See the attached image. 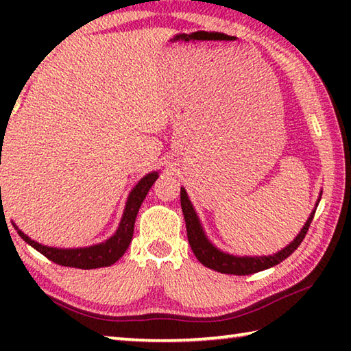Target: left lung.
Instances as JSON below:
<instances>
[{"label": "left lung", "instance_id": "8db88e82", "mask_svg": "<svg viewBox=\"0 0 351 351\" xmlns=\"http://www.w3.org/2000/svg\"><path fill=\"white\" fill-rule=\"evenodd\" d=\"M320 197H322V192L319 193V198L316 201V206L311 210L310 217H308L306 223L304 228L300 229V232L297 234L295 239L289 243V245L285 246L280 251L271 255H235L224 252L221 249H218L213 243L209 240V237L206 235L203 224L199 221V217L192 201L189 199V195L186 189L181 187V207L184 213V219H186V228H187V239L189 245L192 247L195 257L199 260V263H203L207 268L213 271L221 272V274H234V276H249L254 274V272L265 271L268 268H272L288 258L291 254H293L297 247L300 246V243L304 241L306 230L310 228L313 221L314 212H316Z\"/></svg>", "mask_w": 351, "mask_h": 351}]
</instances>
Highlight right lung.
<instances>
[{
    "label": "right lung",
    "mask_w": 351,
    "mask_h": 351,
    "mask_svg": "<svg viewBox=\"0 0 351 351\" xmlns=\"http://www.w3.org/2000/svg\"><path fill=\"white\" fill-rule=\"evenodd\" d=\"M159 173L158 171H152L147 173L144 178H141V181L132 189L130 192L125 209H123L121 223H119L116 232L112 234L108 240L93 246L85 247H51L41 243L35 241L32 239L19 229V226L15 223L14 228L20 237L25 240L27 245H31L34 249H37L40 254H43L45 257L54 261L57 265L69 266V268H79V269H96V268H105V266H111L112 263L122 257L125 254L127 247L130 246L133 239V230H134V221L138 217L139 207L142 201L145 199L148 190L152 189L154 181L158 180Z\"/></svg>",
    "instance_id": "add662e5"
}]
</instances>
